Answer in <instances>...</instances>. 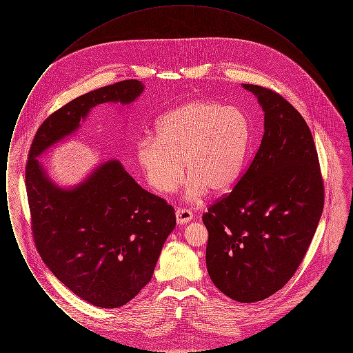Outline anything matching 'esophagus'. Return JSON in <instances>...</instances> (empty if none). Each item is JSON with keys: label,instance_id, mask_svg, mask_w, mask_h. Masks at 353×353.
Here are the masks:
<instances>
[{"label": "esophagus", "instance_id": "obj_1", "mask_svg": "<svg viewBox=\"0 0 353 353\" xmlns=\"http://www.w3.org/2000/svg\"><path fill=\"white\" fill-rule=\"evenodd\" d=\"M176 219H177V223L183 225V223H186L193 219V213L185 208H177L176 209Z\"/></svg>", "mask_w": 353, "mask_h": 353}]
</instances>
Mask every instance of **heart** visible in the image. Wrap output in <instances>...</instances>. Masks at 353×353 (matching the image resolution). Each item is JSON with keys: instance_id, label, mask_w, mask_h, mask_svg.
<instances>
[{"instance_id": "b5f03b06", "label": "heart", "mask_w": 353, "mask_h": 353, "mask_svg": "<svg viewBox=\"0 0 353 353\" xmlns=\"http://www.w3.org/2000/svg\"><path fill=\"white\" fill-rule=\"evenodd\" d=\"M249 145V121L234 105L190 101L164 115L156 137L136 143V160L147 184L161 194L174 192L184 179L188 197L196 200L206 189L223 193L234 185Z\"/></svg>"}]
</instances>
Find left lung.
I'll list each match as a JSON object with an SVG mask.
<instances>
[{
	"label": "left lung",
	"mask_w": 353,
	"mask_h": 353,
	"mask_svg": "<svg viewBox=\"0 0 353 353\" xmlns=\"http://www.w3.org/2000/svg\"><path fill=\"white\" fill-rule=\"evenodd\" d=\"M243 87L265 111V132L233 190L202 216L213 283L236 302L263 301L292 278L316 232L324 183L312 134L271 88Z\"/></svg>",
	"instance_id": "1"
}]
</instances>
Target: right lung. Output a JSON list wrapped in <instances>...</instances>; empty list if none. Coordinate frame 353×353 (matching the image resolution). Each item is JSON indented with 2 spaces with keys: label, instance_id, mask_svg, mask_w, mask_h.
Listing matches in <instances>:
<instances>
[{
  "label": "right lung",
  "instance_id": "add662e5",
  "mask_svg": "<svg viewBox=\"0 0 353 353\" xmlns=\"http://www.w3.org/2000/svg\"><path fill=\"white\" fill-rule=\"evenodd\" d=\"M144 90L127 79L68 101L34 136L25 169L34 243L51 272L85 302L118 308L151 281L165 239L176 226L173 208L134 181L118 160L65 190L35 159L72 134L101 103L128 104Z\"/></svg>",
  "mask_w": 353,
  "mask_h": 353
}]
</instances>
